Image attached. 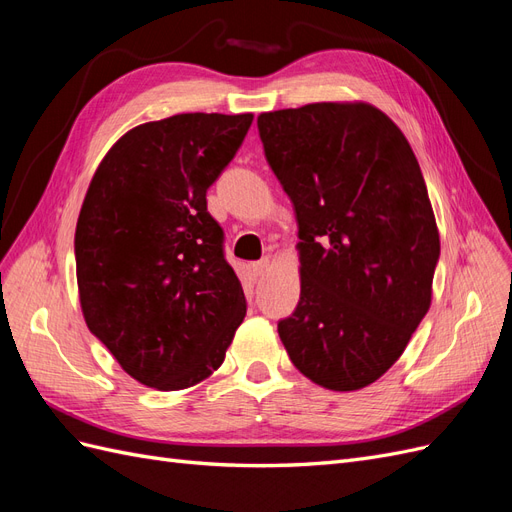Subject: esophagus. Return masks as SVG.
<instances>
[{
	"mask_svg": "<svg viewBox=\"0 0 512 512\" xmlns=\"http://www.w3.org/2000/svg\"><path fill=\"white\" fill-rule=\"evenodd\" d=\"M269 269H271V258H262V260H258L252 265L254 275H265Z\"/></svg>",
	"mask_w": 512,
	"mask_h": 512,
	"instance_id": "esophagus-1",
	"label": "esophagus"
}]
</instances>
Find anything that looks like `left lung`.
I'll return each mask as SVG.
<instances>
[{"label": "left lung", "mask_w": 512, "mask_h": 512, "mask_svg": "<svg viewBox=\"0 0 512 512\" xmlns=\"http://www.w3.org/2000/svg\"><path fill=\"white\" fill-rule=\"evenodd\" d=\"M299 224L301 297L277 324L305 378L359 391L404 354L431 305L440 235L414 151L367 102L260 113Z\"/></svg>", "instance_id": "left-lung-1"}]
</instances>
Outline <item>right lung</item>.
Segmentation results:
<instances>
[{"label":"right lung","mask_w":512,"mask_h":512,"mask_svg":"<svg viewBox=\"0 0 512 512\" xmlns=\"http://www.w3.org/2000/svg\"><path fill=\"white\" fill-rule=\"evenodd\" d=\"M252 113L141 123L108 149L76 222V282L89 331L158 391L207 380L245 318L207 190L235 158Z\"/></svg>","instance_id":"add662e5"}]
</instances>
